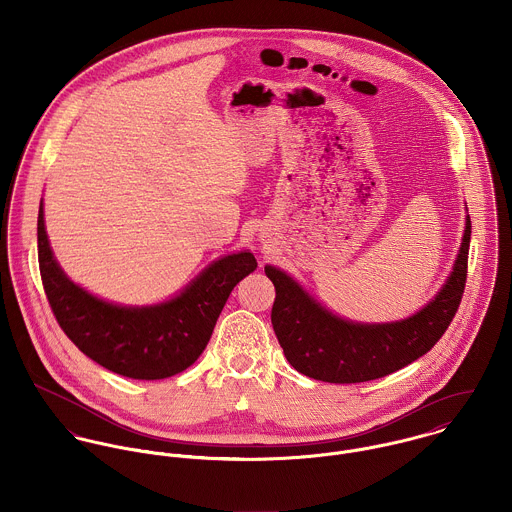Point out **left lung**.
<instances>
[{
	"label": "left lung",
	"instance_id": "1",
	"mask_svg": "<svg viewBox=\"0 0 512 512\" xmlns=\"http://www.w3.org/2000/svg\"><path fill=\"white\" fill-rule=\"evenodd\" d=\"M471 219L445 286L416 315L382 325L345 321L315 303L288 274L266 266L276 288L272 325L290 365L315 380L351 384L382 378L426 355L453 321L467 282Z\"/></svg>",
	"mask_w": 512,
	"mask_h": 512
}]
</instances>
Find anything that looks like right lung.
Here are the masks:
<instances>
[{"instance_id": "add662e5", "label": "right lung", "mask_w": 512, "mask_h": 512, "mask_svg": "<svg viewBox=\"0 0 512 512\" xmlns=\"http://www.w3.org/2000/svg\"><path fill=\"white\" fill-rule=\"evenodd\" d=\"M37 242L43 288L65 335L94 363L136 380L167 378L193 365L228 295L258 266L250 252L224 256L175 299L153 307H122L84 292L63 274L47 240L43 205Z\"/></svg>"}]
</instances>
